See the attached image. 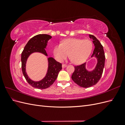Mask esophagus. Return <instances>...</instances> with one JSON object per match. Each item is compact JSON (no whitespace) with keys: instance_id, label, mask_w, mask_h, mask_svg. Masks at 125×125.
<instances>
[{"instance_id":"1","label":"esophagus","mask_w":125,"mask_h":125,"mask_svg":"<svg viewBox=\"0 0 125 125\" xmlns=\"http://www.w3.org/2000/svg\"><path fill=\"white\" fill-rule=\"evenodd\" d=\"M67 66V65H65V64H62V68H65V67H66Z\"/></svg>"}]
</instances>
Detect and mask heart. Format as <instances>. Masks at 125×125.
Listing matches in <instances>:
<instances>
[{
	"mask_svg": "<svg viewBox=\"0 0 125 125\" xmlns=\"http://www.w3.org/2000/svg\"><path fill=\"white\" fill-rule=\"evenodd\" d=\"M92 50V43L89 40L72 38L62 41V44L57 45L54 48L56 59L62 62L69 55L73 63L80 65L88 58Z\"/></svg>",
	"mask_w": 125,
	"mask_h": 125,
	"instance_id": "obj_1",
	"label": "heart"
}]
</instances>
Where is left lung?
<instances>
[{"label":"left lung","mask_w":125,"mask_h":125,"mask_svg":"<svg viewBox=\"0 0 125 125\" xmlns=\"http://www.w3.org/2000/svg\"><path fill=\"white\" fill-rule=\"evenodd\" d=\"M93 40L95 48L91 57H95L97 60L96 66L93 70L90 71L85 68L86 63L74 66V71L71 76L73 80L81 87L89 88L99 82L103 73L105 65V56L103 47L100 41L93 35H89Z\"/></svg>","instance_id":"obj_1"}]
</instances>
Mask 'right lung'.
I'll use <instances>...</instances> for the list:
<instances>
[{"label":"right lung","mask_w":125,"mask_h":125,"mask_svg":"<svg viewBox=\"0 0 125 125\" xmlns=\"http://www.w3.org/2000/svg\"><path fill=\"white\" fill-rule=\"evenodd\" d=\"M51 38L52 36L47 34H38L34 36L28 41L21 54V67L24 77L29 84L39 89L48 88L54 83L59 72L62 69V63L56 62L53 58L49 57L48 70L45 77L40 81H34L26 74V62L29 56L33 52H39L47 56L45 48L46 47L48 41Z\"/></svg>","instance_id":"1"}]
</instances>
